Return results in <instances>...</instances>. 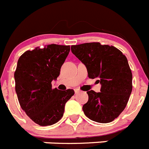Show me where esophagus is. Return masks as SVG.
<instances>
[{"mask_svg":"<svg viewBox=\"0 0 149 149\" xmlns=\"http://www.w3.org/2000/svg\"><path fill=\"white\" fill-rule=\"evenodd\" d=\"M74 93H75V94H77V93H81V90L79 89H74Z\"/></svg>","mask_w":149,"mask_h":149,"instance_id":"34e87169","label":"esophagus"}]
</instances>
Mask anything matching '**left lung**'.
Masks as SVG:
<instances>
[{
    "mask_svg": "<svg viewBox=\"0 0 149 149\" xmlns=\"http://www.w3.org/2000/svg\"><path fill=\"white\" fill-rule=\"evenodd\" d=\"M72 52L87 69L89 78H98L101 92H86L89 100L83 106L91 120L108 123L125 108L132 92V73L126 56L116 48L99 42L72 45Z\"/></svg>",
    "mask_w": 149,
    "mask_h": 149,
    "instance_id": "8db88e82",
    "label": "left lung"
}]
</instances>
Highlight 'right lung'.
I'll return each instance as SVG.
<instances>
[{
	"label": "right lung",
	"instance_id": "right-lung-1",
	"mask_svg": "<svg viewBox=\"0 0 149 149\" xmlns=\"http://www.w3.org/2000/svg\"><path fill=\"white\" fill-rule=\"evenodd\" d=\"M70 51L69 45H48L27 51L19 57L14 74L15 92L22 110L40 126L52 125L61 119L73 89H52L51 82Z\"/></svg>",
	"mask_w": 149,
	"mask_h": 149
}]
</instances>
